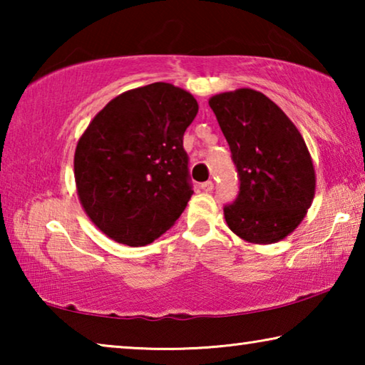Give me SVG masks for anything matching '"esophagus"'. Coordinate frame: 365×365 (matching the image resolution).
Segmentation results:
<instances>
[{
    "label": "esophagus",
    "mask_w": 365,
    "mask_h": 365,
    "mask_svg": "<svg viewBox=\"0 0 365 365\" xmlns=\"http://www.w3.org/2000/svg\"><path fill=\"white\" fill-rule=\"evenodd\" d=\"M201 188L205 190V191H212V188H214V183H212L211 180L202 182V183H201Z\"/></svg>",
    "instance_id": "esophagus-1"
}]
</instances>
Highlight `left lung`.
I'll use <instances>...</instances> for the list:
<instances>
[{
    "label": "left lung",
    "mask_w": 365,
    "mask_h": 365,
    "mask_svg": "<svg viewBox=\"0 0 365 365\" xmlns=\"http://www.w3.org/2000/svg\"><path fill=\"white\" fill-rule=\"evenodd\" d=\"M209 106L240 178L237 200L224 207L228 228L248 243L280 242L301 224L316 193L304 138L261 91H227L212 96Z\"/></svg>",
    "instance_id": "obj_1"
}]
</instances>
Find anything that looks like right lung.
<instances>
[{"instance_id":"1","label":"right lung","mask_w":365,"mask_h":365,"mask_svg":"<svg viewBox=\"0 0 365 365\" xmlns=\"http://www.w3.org/2000/svg\"><path fill=\"white\" fill-rule=\"evenodd\" d=\"M196 114L193 95L156 82L110 100L80 137V205L114 242L150 245L185 211L193 190L183 133Z\"/></svg>"}]
</instances>
